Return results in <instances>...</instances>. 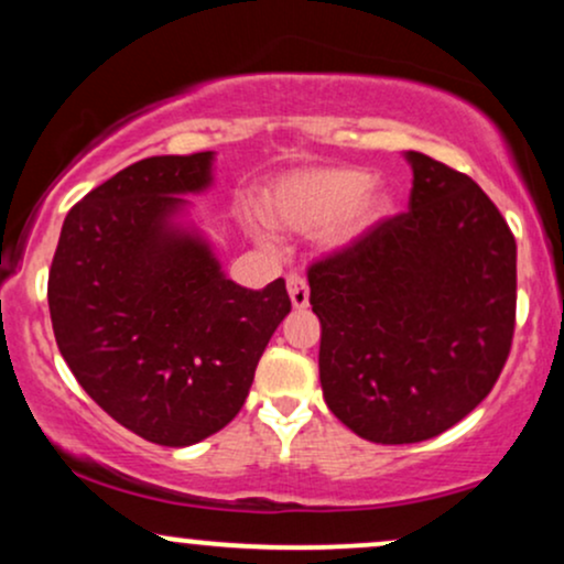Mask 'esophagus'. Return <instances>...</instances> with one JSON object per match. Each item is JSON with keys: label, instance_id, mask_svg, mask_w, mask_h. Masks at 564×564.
I'll use <instances>...</instances> for the list:
<instances>
[{"label": "esophagus", "instance_id": "obj_1", "mask_svg": "<svg viewBox=\"0 0 564 564\" xmlns=\"http://www.w3.org/2000/svg\"><path fill=\"white\" fill-rule=\"evenodd\" d=\"M289 283V296H291V304H294V310H304L310 304V289H307V281H304L302 275L291 273L286 278Z\"/></svg>", "mask_w": 564, "mask_h": 564}]
</instances>
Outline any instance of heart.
I'll return each mask as SVG.
<instances>
[{
    "label": "heart",
    "mask_w": 564,
    "mask_h": 564,
    "mask_svg": "<svg viewBox=\"0 0 564 564\" xmlns=\"http://www.w3.org/2000/svg\"><path fill=\"white\" fill-rule=\"evenodd\" d=\"M390 187L364 166H307L278 177L262 196V215L289 232L318 230L328 254L366 241L392 215Z\"/></svg>",
    "instance_id": "heart-1"
}]
</instances>
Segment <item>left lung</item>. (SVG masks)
<instances>
[{
  "label": "left lung",
  "mask_w": 564,
  "mask_h": 564,
  "mask_svg": "<svg viewBox=\"0 0 564 564\" xmlns=\"http://www.w3.org/2000/svg\"><path fill=\"white\" fill-rule=\"evenodd\" d=\"M405 215L310 268L326 405L355 435L422 443L496 384L511 347L517 243L467 174L424 153Z\"/></svg>",
  "instance_id": "1"
}]
</instances>
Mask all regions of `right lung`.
<instances>
[{"label":"right lung","instance_id":"right-lung-1","mask_svg":"<svg viewBox=\"0 0 564 564\" xmlns=\"http://www.w3.org/2000/svg\"><path fill=\"white\" fill-rule=\"evenodd\" d=\"M215 151L151 156L89 191L63 223L50 318L84 392L134 435L185 448L241 411L291 310L286 281L225 275L185 196L215 185Z\"/></svg>","mask_w":564,"mask_h":564}]
</instances>
